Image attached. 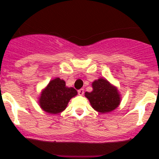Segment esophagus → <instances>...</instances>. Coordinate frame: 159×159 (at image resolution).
I'll return each instance as SVG.
<instances>
[{
    "mask_svg": "<svg viewBox=\"0 0 159 159\" xmlns=\"http://www.w3.org/2000/svg\"><path fill=\"white\" fill-rule=\"evenodd\" d=\"M84 89H83V88L78 90V94L80 95H84Z\"/></svg>",
    "mask_w": 159,
    "mask_h": 159,
    "instance_id": "34e87169",
    "label": "esophagus"
}]
</instances>
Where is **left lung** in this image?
Here are the masks:
<instances>
[{"label":"left lung","mask_w":159,"mask_h":159,"mask_svg":"<svg viewBox=\"0 0 159 159\" xmlns=\"http://www.w3.org/2000/svg\"><path fill=\"white\" fill-rule=\"evenodd\" d=\"M93 91L85 92L92 107L100 113H107L115 110L120 103V95L116 87L107 80L99 78L92 83Z\"/></svg>","instance_id":"left-lung-1"}]
</instances>
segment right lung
<instances>
[{"instance_id": "right-lung-1", "label": "right lung", "mask_w": 159, "mask_h": 159, "mask_svg": "<svg viewBox=\"0 0 159 159\" xmlns=\"http://www.w3.org/2000/svg\"><path fill=\"white\" fill-rule=\"evenodd\" d=\"M76 95L75 88H67L65 81L56 78L50 81L42 91L39 104L45 112L58 114L65 110L70 99Z\"/></svg>"}]
</instances>
